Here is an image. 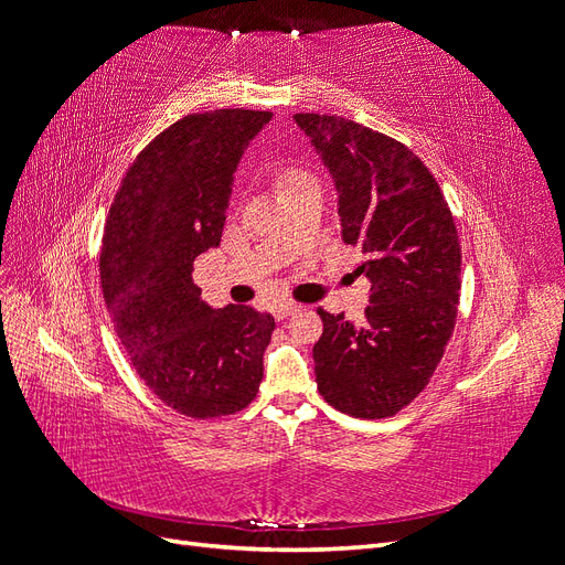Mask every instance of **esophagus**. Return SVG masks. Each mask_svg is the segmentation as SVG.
<instances>
[{"instance_id":"34e87169","label":"esophagus","mask_w":565,"mask_h":565,"mask_svg":"<svg viewBox=\"0 0 565 565\" xmlns=\"http://www.w3.org/2000/svg\"><path fill=\"white\" fill-rule=\"evenodd\" d=\"M299 309H301V306L295 303V301H280V303L273 306V316H276L278 320H282V318L295 316Z\"/></svg>"}]
</instances>
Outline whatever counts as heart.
<instances>
[{"label": "heart", "mask_w": 565, "mask_h": 565, "mask_svg": "<svg viewBox=\"0 0 565 565\" xmlns=\"http://www.w3.org/2000/svg\"><path fill=\"white\" fill-rule=\"evenodd\" d=\"M306 177H309V174H303V172H287L285 179H282V185L292 183V181H299V179H306Z\"/></svg>", "instance_id": "b5f03b06"}]
</instances>
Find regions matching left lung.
Listing matches in <instances>:
<instances>
[{"mask_svg":"<svg viewBox=\"0 0 565 565\" xmlns=\"http://www.w3.org/2000/svg\"><path fill=\"white\" fill-rule=\"evenodd\" d=\"M339 193L341 235L361 247L365 322L322 318L313 347L320 396L339 413L384 419L417 398L446 351L459 303L461 249L446 198L403 143L337 115L299 113Z\"/></svg>","mask_w":565,"mask_h":565,"instance_id":"left-lung-1","label":"left lung"}]
</instances>
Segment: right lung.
<instances>
[{
  "instance_id": "right-lung-1",
  "label": "right lung",
  "mask_w": 565,
  "mask_h": 565,
  "mask_svg": "<svg viewBox=\"0 0 565 565\" xmlns=\"http://www.w3.org/2000/svg\"><path fill=\"white\" fill-rule=\"evenodd\" d=\"M273 113L210 110L158 134L110 207L100 287L139 377L185 417L247 407L264 380L276 320L252 306L212 309L193 282L195 256L218 247L233 174Z\"/></svg>"
}]
</instances>
